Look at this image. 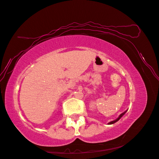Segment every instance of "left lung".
I'll list each match as a JSON object with an SVG mask.
<instances>
[{"label": "left lung", "instance_id": "1", "mask_svg": "<svg viewBox=\"0 0 159 159\" xmlns=\"http://www.w3.org/2000/svg\"><path fill=\"white\" fill-rule=\"evenodd\" d=\"M126 112H127V110H126V111H125V112H123V113H121L120 115L118 118H117V119L115 120H112V121H111V122H110V123H108V125H111V124H113V123H116L117 121H118L120 119V118H122V117H123V116H124V115H125V113Z\"/></svg>", "mask_w": 159, "mask_h": 159}]
</instances>
